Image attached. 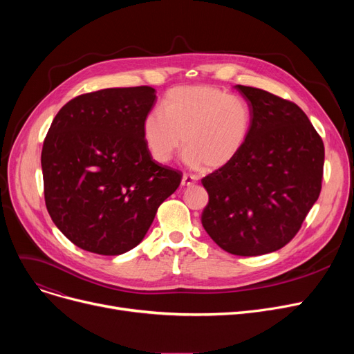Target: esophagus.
<instances>
[{"instance_id": "34e87169", "label": "esophagus", "mask_w": 354, "mask_h": 354, "mask_svg": "<svg viewBox=\"0 0 354 354\" xmlns=\"http://www.w3.org/2000/svg\"><path fill=\"white\" fill-rule=\"evenodd\" d=\"M196 183V178L195 176H192V175H187L185 174L183 176H182V187H192V185H195Z\"/></svg>"}]
</instances>
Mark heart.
<instances>
[{"mask_svg": "<svg viewBox=\"0 0 354 354\" xmlns=\"http://www.w3.org/2000/svg\"><path fill=\"white\" fill-rule=\"evenodd\" d=\"M252 126L248 103L214 86H178L166 93L162 113L142 123L146 149L158 163H169L185 147V163L222 169L245 147Z\"/></svg>", "mask_w": 354, "mask_h": 354, "instance_id": "1", "label": "heart"}]
</instances>
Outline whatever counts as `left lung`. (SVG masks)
<instances>
[{
    "label": "left lung",
    "mask_w": 354,
    "mask_h": 354,
    "mask_svg": "<svg viewBox=\"0 0 354 354\" xmlns=\"http://www.w3.org/2000/svg\"><path fill=\"white\" fill-rule=\"evenodd\" d=\"M252 115L243 152L202 179L209 195L201 221L230 254L255 257L287 245L322 192L324 143L295 103L235 86Z\"/></svg>",
    "instance_id": "obj_1"
}]
</instances>
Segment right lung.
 <instances>
[{
	"instance_id": "add662e5",
	"label": "right lung",
	"mask_w": 354,
	"mask_h": 354,
	"mask_svg": "<svg viewBox=\"0 0 354 354\" xmlns=\"http://www.w3.org/2000/svg\"><path fill=\"white\" fill-rule=\"evenodd\" d=\"M156 100L149 86L86 93L55 115L43 143L44 199L53 222L79 248L120 255L151 228L182 174L153 160L142 123Z\"/></svg>"
}]
</instances>
